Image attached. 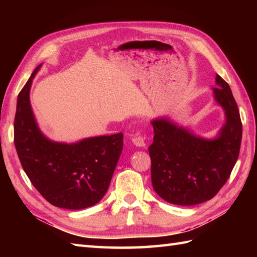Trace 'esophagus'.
<instances>
[{"mask_svg": "<svg viewBox=\"0 0 257 257\" xmlns=\"http://www.w3.org/2000/svg\"><path fill=\"white\" fill-rule=\"evenodd\" d=\"M133 143L135 146L137 147H145L146 143H145V137L144 136H136V137L133 138Z\"/></svg>", "mask_w": 257, "mask_h": 257, "instance_id": "obj_1", "label": "esophagus"}]
</instances>
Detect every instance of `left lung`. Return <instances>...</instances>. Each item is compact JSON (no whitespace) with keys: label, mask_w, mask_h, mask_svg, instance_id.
I'll list each match as a JSON object with an SVG mask.
<instances>
[{"label":"left lung","mask_w":257,"mask_h":257,"mask_svg":"<svg viewBox=\"0 0 257 257\" xmlns=\"http://www.w3.org/2000/svg\"><path fill=\"white\" fill-rule=\"evenodd\" d=\"M213 94L225 112V123L215 139L196 137L167 118L156 119L149 147L151 181L158 195L177 205L211 200L235 166L242 140V122L232 90L216 75Z\"/></svg>","instance_id":"obj_1"}]
</instances>
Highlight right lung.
Wrapping results in <instances>:
<instances>
[{"label":"right lung","mask_w":257,"mask_h":257,"mask_svg":"<svg viewBox=\"0 0 257 257\" xmlns=\"http://www.w3.org/2000/svg\"><path fill=\"white\" fill-rule=\"evenodd\" d=\"M37 66L18 96L14 144L23 170L43 198L57 207L81 210L107 192L123 147L121 133L55 143L41 133L32 111L30 89Z\"/></svg>","instance_id":"obj_1"}]
</instances>
